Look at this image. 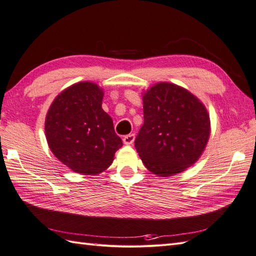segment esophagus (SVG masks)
<instances>
[{
  "mask_svg": "<svg viewBox=\"0 0 256 256\" xmlns=\"http://www.w3.org/2000/svg\"><path fill=\"white\" fill-rule=\"evenodd\" d=\"M122 141H124V144H127V146L132 144L134 141V134H130L124 136V139H122Z\"/></svg>",
  "mask_w": 256,
  "mask_h": 256,
  "instance_id": "obj_1",
  "label": "esophagus"
}]
</instances>
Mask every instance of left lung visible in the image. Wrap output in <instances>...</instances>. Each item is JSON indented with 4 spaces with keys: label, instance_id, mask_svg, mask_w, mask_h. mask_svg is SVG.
<instances>
[{
    "label": "left lung",
    "instance_id": "8db88e82",
    "mask_svg": "<svg viewBox=\"0 0 256 256\" xmlns=\"http://www.w3.org/2000/svg\"><path fill=\"white\" fill-rule=\"evenodd\" d=\"M143 115L134 146L150 172L175 175L201 156L210 136V116L192 93L170 82L155 84L143 96Z\"/></svg>",
    "mask_w": 256,
    "mask_h": 256
}]
</instances>
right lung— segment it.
<instances>
[{
	"label": "right lung",
	"instance_id": "obj_1",
	"mask_svg": "<svg viewBox=\"0 0 256 256\" xmlns=\"http://www.w3.org/2000/svg\"><path fill=\"white\" fill-rule=\"evenodd\" d=\"M102 98L103 91L84 81L56 96L48 112V146L74 172L96 175L105 170L122 146L113 120L102 108Z\"/></svg>",
	"mask_w": 256,
	"mask_h": 256
}]
</instances>
